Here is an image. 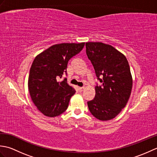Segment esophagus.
I'll use <instances>...</instances> for the list:
<instances>
[{"mask_svg": "<svg viewBox=\"0 0 157 157\" xmlns=\"http://www.w3.org/2000/svg\"><path fill=\"white\" fill-rule=\"evenodd\" d=\"M78 89H79V91L80 92H82L84 90V87H79Z\"/></svg>", "mask_w": 157, "mask_h": 157, "instance_id": "1", "label": "esophagus"}]
</instances>
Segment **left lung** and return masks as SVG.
I'll return each mask as SVG.
<instances>
[{
    "instance_id": "1",
    "label": "left lung",
    "mask_w": 157,
    "mask_h": 157,
    "mask_svg": "<svg viewBox=\"0 0 157 157\" xmlns=\"http://www.w3.org/2000/svg\"><path fill=\"white\" fill-rule=\"evenodd\" d=\"M86 54L101 86H96L94 98L88 102L92 115L101 121L111 120L125 107L131 94L132 77L128 60L113 46L86 42Z\"/></svg>"
}]
</instances>
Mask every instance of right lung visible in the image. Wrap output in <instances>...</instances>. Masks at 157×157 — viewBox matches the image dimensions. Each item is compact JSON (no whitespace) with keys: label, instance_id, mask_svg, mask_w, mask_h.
<instances>
[{"label":"right lung","instance_id":"add662e5","mask_svg":"<svg viewBox=\"0 0 157 157\" xmlns=\"http://www.w3.org/2000/svg\"><path fill=\"white\" fill-rule=\"evenodd\" d=\"M84 42L62 43L51 46L36 56L31 66L28 89L34 104L43 115L54 117L67 109L75 89L65 78L69 60L80 52Z\"/></svg>","mask_w":157,"mask_h":157}]
</instances>
